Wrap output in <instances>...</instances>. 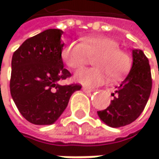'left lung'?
Returning <instances> with one entry per match:
<instances>
[{"mask_svg": "<svg viewBox=\"0 0 159 159\" xmlns=\"http://www.w3.org/2000/svg\"><path fill=\"white\" fill-rule=\"evenodd\" d=\"M60 29H48L25 40L12 56L10 93L23 116L35 125H50L66 110L79 84H66Z\"/></svg>", "mask_w": 159, "mask_h": 159, "instance_id": "1", "label": "left lung"}]
</instances>
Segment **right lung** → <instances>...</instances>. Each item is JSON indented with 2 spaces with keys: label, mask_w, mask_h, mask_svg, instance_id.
Masks as SVG:
<instances>
[{
  "label": "right lung",
  "mask_w": 159,
  "mask_h": 159,
  "mask_svg": "<svg viewBox=\"0 0 159 159\" xmlns=\"http://www.w3.org/2000/svg\"><path fill=\"white\" fill-rule=\"evenodd\" d=\"M152 75L148 58L142 50L133 51V65L125 80L112 94L110 106L97 111L100 119L112 128L134 122L143 111L152 90Z\"/></svg>",
  "instance_id": "1"
}]
</instances>
